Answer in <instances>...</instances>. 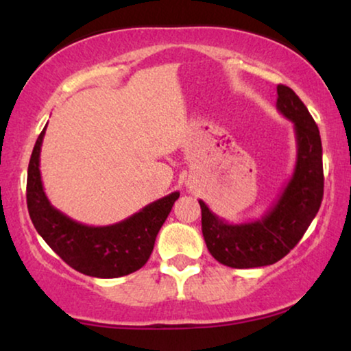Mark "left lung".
Listing matches in <instances>:
<instances>
[{"mask_svg":"<svg viewBox=\"0 0 351 351\" xmlns=\"http://www.w3.org/2000/svg\"><path fill=\"white\" fill-rule=\"evenodd\" d=\"M276 108L294 124L295 166L291 179L261 219L230 223L201 206L203 237L215 261L232 268H256L281 261L300 241L323 201V147L319 129L304 102L287 86L278 84Z\"/></svg>","mask_w":351,"mask_h":351,"instance_id":"1","label":"left lung"}]
</instances>
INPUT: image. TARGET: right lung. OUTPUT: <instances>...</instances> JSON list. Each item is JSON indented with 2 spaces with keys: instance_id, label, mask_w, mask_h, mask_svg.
Returning a JSON list of instances; mask_svg holds the SVG:
<instances>
[{
  "instance_id": "right-lung-1",
  "label": "right lung",
  "mask_w": 351,
  "mask_h": 351,
  "mask_svg": "<svg viewBox=\"0 0 351 351\" xmlns=\"http://www.w3.org/2000/svg\"><path fill=\"white\" fill-rule=\"evenodd\" d=\"M46 126L33 148L27 176L28 214L49 247L76 271L94 278H119L145 265L156 234L169 215L179 191L147 204L131 217L105 227L70 219L51 204L41 180L40 155Z\"/></svg>"
}]
</instances>
